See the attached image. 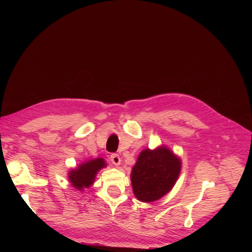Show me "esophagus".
Masks as SVG:
<instances>
[{
  "mask_svg": "<svg viewBox=\"0 0 252 252\" xmlns=\"http://www.w3.org/2000/svg\"><path fill=\"white\" fill-rule=\"evenodd\" d=\"M110 159H111V162L114 166H119L121 164V158L116 154H113V155L110 156Z\"/></svg>",
  "mask_w": 252,
  "mask_h": 252,
  "instance_id": "1",
  "label": "esophagus"
}]
</instances>
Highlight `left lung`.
<instances>
[{
  "label": "left lung",
  "mask_w": 252,
  "mask_h": 252,
  "mask_svg": "<svg viewBox=\"0 0 252 252\" xmlns=\"http://www.w3.org/2000/svg\"><path fill=\"white\" fill-rule=\"evenodd\" d=\"M181 169V158L165 145L143 149L130 173L134 196L144 203L159 200L173 188Z\"/></svg>",
  "instance_id": "obj_1"
}]
</instances>
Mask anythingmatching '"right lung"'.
Instances as JSON below:
<instances>
[{"instance_id": "1", "label": "right lung", "mask_w": 252, "mask_h": 252, "mask_svg": "<svg viewBox=\"0 0 252 252\" xmlns=\"http://www.w3.org/2000/svg\"><path fill=\"white\" fill-rule=\"evenodd\" d=\"M105 167H107V163L103 158L88 159L68 171L67 178L74 189L83 191L85 188L94 185L97 172Z\"/></svg>"}]
</instances>
